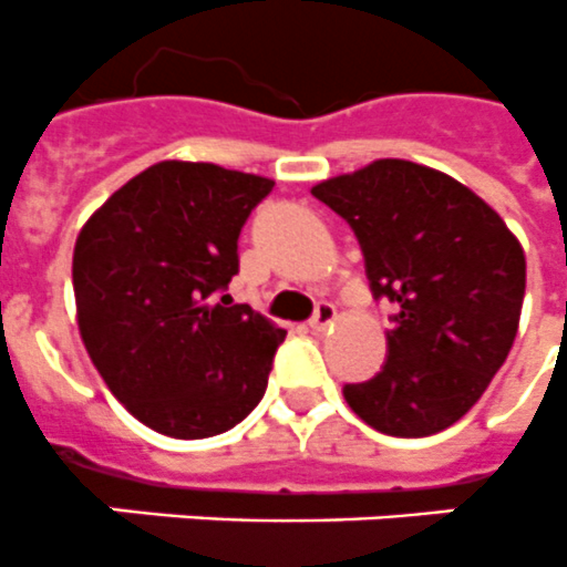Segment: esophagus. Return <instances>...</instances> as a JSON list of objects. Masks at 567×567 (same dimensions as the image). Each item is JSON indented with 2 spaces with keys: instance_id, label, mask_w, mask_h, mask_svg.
<instances>
[{
  "instance_id": "esophagus-1",
  "label": "esophagus",
  "mask_w": 567,
  "mask_h": 567,
  "mask_svg": "<svg viewBox=\"0 0 567 567\" xmlns=\"http://www.w3.org/2000/svg\"><path fill=\"white\" fill-rule=\"evenodd\" d=\"M334 320H338V308L331 306V302H317L315 317L308 320V326H311L315 331H326L334 326Z\"/></svg>"
}]
</instances>
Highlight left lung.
Listing matches in <instances>:
<instances>
[{
	"mask_svg": "<svg viewBox=\"0 0 567 567\" xmlns=\"http://www.w3.org/2000/svg\"><path fill=\"white\" fill-rule=\"evenodd\" d=\"M311 195L355 233L372 297L399 308L381 372L347 384L343 399L381 434L445 431L513 349L527 282L522 244L472 188L408 159H375Z\"/></svg>",
	"mask_w": 567,
	"mask_h": 567,
	"instance_id": "1",
	"label": "left lung"
}]
</instances>
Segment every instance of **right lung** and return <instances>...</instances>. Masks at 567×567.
<instances>
[{"instance_id": "obj_1", "label": "right lung", "mask_w": 567, "mask_h": 567, "mask_svg": "<svg viewBox=\"0 0 567 567\" xmlns=\"http://www.w3.org/2000/svg\"><path fill=\"white\" fill-rule=\"evenodd\" d=\"M274 179L165 159L107 197L72 256L78 329L110 393L156 434L204 440L261 402L285 340L236 306L238 236Z\"/></svg>"}]
</instances>
